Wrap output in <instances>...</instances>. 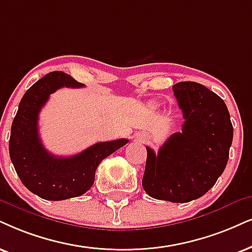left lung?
<instances>
[{"label":"left lung","mask_w":252,"mask_h":252,"mask_svg":"<svg viewBox=\"0 0 252 252\" xmlns=\"http://www.w3.org/2000/svg\"><path fill=\"white\" fill-rule=\"evenodd\" d=\"M183 111V131L176 132L148 157L143 189L151 197L171 202L199 199L214 186L228 163L232 124L224 101L201 84L173 86Z\"/></svg>","instance_id":"obj_1"}]
</instances>
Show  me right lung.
I'll return each mask as SVG.
<instances>
[{
    "label": "right lung",
    "instance_id": "right-lung-1",
    "mask_svg": "<svg viewBox=\"0 0 252 252\" xmlns=\"http://www.w3.org/2000/svg\"><path fill=\"white\" fill-rule=\"evenodd\" d=\"M84 86L63 72L47 73L23 95L12 121L9 141L12 165L22 184L41 199L59 201L85 194L93 186L98 164L129 142L121 138L95 143L71 157H57L44 148L38 132L40 109L57 89Z\"/></svg>",
    "mask_w": 252,
    "mask_h": 252
}]
</instances>
